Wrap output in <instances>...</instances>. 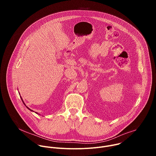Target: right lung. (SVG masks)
<instances>
[{
  "mask_svg": "<svg viewBox=\"0 0 156 156\" xmlns=\"http://www.w3.org/2000/svg\"><path fill=\"white\" fill-rule=\"evenodd\" d=\"M20 98H21V100H22V101H23V104H25V106H26V107H27V108H28V109H29V110H31V112H34V111H33V110H31V109H30V108H28V107H27V105H26V104H25V103H24V102H23V99H22V98H21V97H20ZM36 114H38V113H37V112H36Z\"/></svg>",
  "mask_w": 156,
  "mask_h": 156,
  "instance_id": "add662e5",
  "label": "right lung"
}]
</instances>
